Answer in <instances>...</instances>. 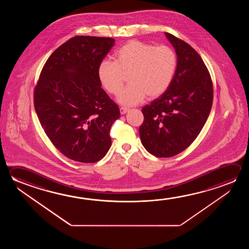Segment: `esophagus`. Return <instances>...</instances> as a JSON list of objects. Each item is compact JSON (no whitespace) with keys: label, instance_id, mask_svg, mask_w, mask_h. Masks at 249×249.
<instances>
[{"label":"esophagus","instance_id":"34e87169","mask_svg":"<svg viewBox=\"0 0 249 249\" xmlns=\"http://www.w3.org/2000/svg\"><path fill=\"white\" fill-rule=\"evenodd\" d=\"M128 111V108H126V107H120V113L122 114H126V112Z\"/></svg>","mask_w":249,"mask_h":249}]
</instances>
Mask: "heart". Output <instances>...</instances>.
I'll list each match as a JSON object with an SVG mask.
<instances>
[{"label": "heart", "instance_id": "heart-1", "mask_svg": "<svg viewBox=\"0 0 249 249\" xmlns=\"http://www.w3.org/2000/svg\"><path fill=\"white\" fill-rule=\"evenodd\" d=\"M177 64V55L171 48L133 40L116 51L115 61L100 63L98 77L107 92L116 95L128 75L129 85L120 94L118 102L135 106L146 96L155 99L163 94L174 80Z\"/></svg>", "mask_w": 249, "mask_h": 249}]
</instances>
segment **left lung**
<instances>
[{
	"label": "left lung",
	"mask_w": 249,
	"mask_h": 249,
	"mask_svg": "<svg viewBox=\"0 0 249 249\" xmlns=\"http://www.w3.org/2000/svg\"><path fill=\"white\" fill-rule=\"evenodd\" d=\"M176 49L177 70L171 85L143 107L139 134L144 147L156 157H172L191 145L211 111L212 80L200 54L191 46L165 33Z\"/></svg>",
	"instance_id": "8db88e82"
}]
</instances>
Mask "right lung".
<instances>
[{
	"instance_id": "right-lung-1",
	"label": "right lung",
	"mask_w": 249,
	"mask_h": 249,
	"mask_svg": "<svg viewBox=\"0 0 249 249\" xmlns=\"http://www.w3.org/2000/svg\"><path fill=\"white\" fill-rule=\"evenodd\" d=\"M114 45L109 37H73L41 70L35 109L47 136L69 159L94 163L110 148L109 132L120 110L102 89L98 68Z\"/></svg>"
}]
</instances>
